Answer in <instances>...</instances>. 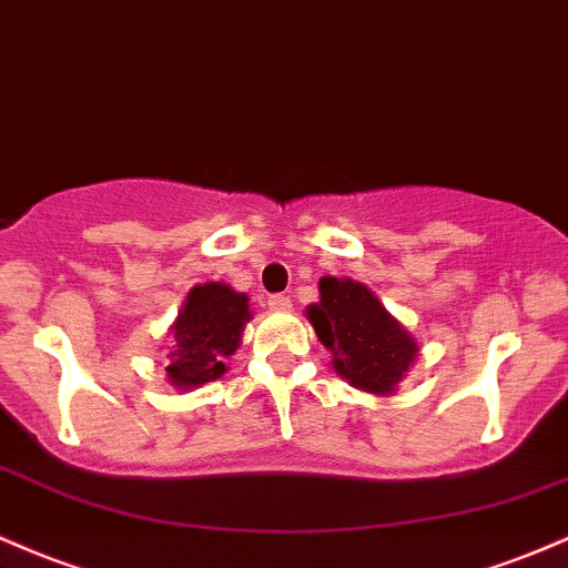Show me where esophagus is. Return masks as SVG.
I'll return each instance as SVG.
<instances>
[{"label": "esophagus", "mask_w": 568, "mask_h": 568, "mask_svg": "<svg viewBox=\"0 0 568 568\" xmlns=\"http://www.w3.org/2000/svg\"><path fill=\"white\" fill-rule=\"evenodd\" d=\"M266 304H270V310H277V313H283V310L291 307V298L285 294H272L266 298Z\"/></svg>", "instance_id": "1"}]
</instances>
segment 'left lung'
I'll list each match as a JSON object with an SVG mask.
<instances>
[{"mask_svg":"<svg viewBox=\"0 0 568 568\" xmlns=\"http://www.w3.org/2000/svg\"><path fill=\"white\" fill-rule=\"evenodd\" d=\"M317 339L334 355L336 375L369 394H390L417 345L396 317L355 280H321V304L307 310Z\"/></svg>","mask_w":568,"mask_h":568,"instance_id":"1","label":"left lung"}]
</instances>
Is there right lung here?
Returning <instances> with one entry per match:
<instances>
[{"label": "right lung", "instance_id": "add662e5", "mask_svg": "<svg viewBox=\"0 0 568 568\" xmlns=\"http://www.w3.org/2000/svg\"><path fill=\"white\" fill-rule=\"evenodd\" d=\"M247 317L245 294H236L223 283L196 285L172 326V351L166 355L172 385L193 388L221 377L226 372L223 358L240 345Z\"/></svg>", "mask_w": 568, "mask_h": 568}]
</instances>
